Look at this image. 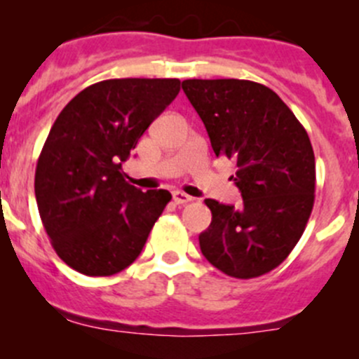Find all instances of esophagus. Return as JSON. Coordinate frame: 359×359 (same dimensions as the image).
<instances>
[{
	"instance_id": "1",
	"label": "esophagus",
	"mask_w": 359,
	"mask_h": 359,
	"mask_svg": "<svg viewBox=\"0 0 359 359\" xmlns=\"http://www.w3.org/2000/svg\"><path fill=\"white\" fill-rule=\"evenodd\" d=\"M173 201H175L177 205H184V203L193 201V198L187 196V194L182 193V191H173Z\"/></svg>"
}]
</instances>
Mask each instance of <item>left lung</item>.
Segmentation results:
<instances>
[{
	"label": "left lung",
	"mask_w": 359,
	"mask_h": 359,
	"mask_svg": "<svg viewBox=\"0 0 359 359\" xmlns=\"http://www.w3.org/2000/svg\"><path fill=\"white\" fill-rule=\"evenodd\" d=\"M215 156L236 161L243 205L205 200L212 224L200 248L233 278L262 276L280 266L302 236L314 205L316 165L309 135L271 88L248 79H186Z\"/></svg>",
	"instance_id": "obj_1"
}]
</instances>
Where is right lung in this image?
I'll list each match as a JSON object with an SVG mask.
<instances>
[{"mask_svg": "<svg viewBox=\"0 0 359 359\" xmlns=\"http://www.w3.org/2000/svg\"><path fill=\"white\" fill-rule=\"evenodd\" d=\"M179 79H106L57 116L34 175L39 217L57 255L86 276H111L142 252L172 194L142 193L121 161L170 106Z\"/></svg>", "mask_w": 359, "mask_h": 359, "instance_id": "obj_1", "label": "right lung"}]
</instances>
